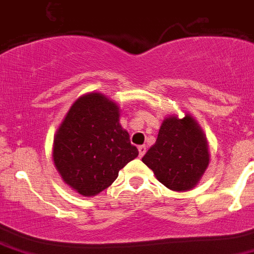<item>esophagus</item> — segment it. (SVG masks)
<instances>
[{"mask_svg":"<svg viewBox=\"0 0 254 254\" xmlns=\"http://www.w3.org/2000/svg\"><path fill=\"white\" fill-rule=\"evenodd\" d=\"M137 150H139V156L142 157L145 155V152H146V146H145V145H141V146L137 147Z\"/></svg>","mask_w":254,"mask_h":254,"instance_id":"1","label":"esophagus"}]
</instances>
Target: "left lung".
Returning <instances> with one entry per match:
<instances>
[{
    "instance_id": "left-lung-1",
    "label": "left lung",
    "mask_w": 254,
    "mask_h": 254,
    "mask_svg": "<svg viewBox=\"0 0 254 254\" xmlns=\"http://www.w3.org/2000/svg\"><path fill=\"white\" fill-rule=\"evenodd\" d=\"M142 162L156 179L172 191L185 192L196 187L210 164V145L202 127L191 114L180 119L165 118L155 144Z\"/></svg>"
}]
</instances>
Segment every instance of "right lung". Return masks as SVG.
I'll return each instance as SVG.
<instances>
[{
	"label": "right lung",
	"instance_id": "1",
	"mask_svg": "<svg viewBox=\"0 0 254 254\" xmlns=\"http://www.w3.org/2000/svg\"><path fill=\"white\" fill-rule=\"evenodd\" d=\"M119 118L117 103L102 93H87L73 103L54 134V166L82 196L92 197L108 189L139 155Z\"/></svg>",
	"mask_w": 254,
	"mask_h": 254
}]
</instances>
